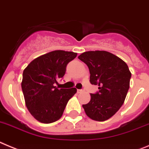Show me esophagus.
Listing matches in <instances>:
<instances>
[{
    "mask_svg": "<svg viewBox=\"0 0 149 149\" xmlns=\"http://www.w3.org/2000/svg\"><path fill=\"white\" fill-rule=\"evenodd\" d=\"M83 91V90H81V89H77V93H81V92H82Z\"/></svg>",
    "mask_w": 149,
    "mask_h": 149,
    "instance_id": "34e87169",
    "label": "esophagus"
}]
</instances>
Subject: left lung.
Listing matches in <instances>:
<instances>
[{"mask_svg": "<svg viewBox=\"0 0 149 149\" xmlns=\"http://www.w3.org/2000/svg\"><path fill=\"white\" fill-rule=\"evenodd\" d=\"M78 58L89 68L90 82L99 86V91L91 93V100L83 108L92 120L105 121L119 111L125 100L131 77L128 65L118 56L103 50L84 52Z\"/></svg>", "mask_w": 149, "mask_h": 149, "instance_id": "1", "label": "left lung"}]
</instances>
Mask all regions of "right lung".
I'll list each match as a JSON object with an SVG mask.
<instances>
[{
    "label": "right lung",
    "mask_w": 149,
    "mask_h": 149,
    "mask_svg": "<svg viewBox=\"0 0 149 149\" xmlns=\"http://www.w3.org/2000/svg\"><path fill=\"white\" fill-rule=\"evenodd\" d=\"M77 53L55 50L29 63L23 72L21 82L25 104L29 113L42 123H51L61 117L76 88L58 89L54 86L65 76L67 65Z\"/></svg>",
    "instance_id": "add662e5"
}]
</instances>
